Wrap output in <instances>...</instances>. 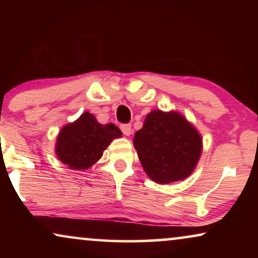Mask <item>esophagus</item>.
Returning <instances> with one entry per match:
<instances>
[{"mask_svg": "<svg viewBox=\"0 0 258 258\" xmlns=\"http://www.w3.org/2000/svg\"><path fill=\"white\" fill-rule=\"evenodd\" d=\"M122 130V133L124 134L125 136H129L130 134L133 133V129H132V124H121V126H119Z\"/></svg>", "mask_w": 258, "mask_h": 258, "instance_id": "esophagus-1", "label": "esophagus"}]
</instances>
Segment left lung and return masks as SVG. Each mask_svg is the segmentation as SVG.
Instances as JSON below:
<instances>
[{
  "label": "left lung",
  "instance_id": "8db88e82",
  "mask_svg": "<svg viewBox=\"0 0 258 258\" xmlns=\"http://www.w3.org/2000/svg\"><path fill=\"white\" fill-rule=\"evenodd\" d=\"M134 147L147 175L168 184L194 171L202 153V137L177 111L153 110L136 132Z\"/></svg>",
  "mask_w": 258,
  "mask_h": 258
}]
</instances>
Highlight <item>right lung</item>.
I'll return each instance as SVG.
<instances>
[{"label": "right lung", "mask_w": 258, "mask_h": 258, "mask_svg": "<svg viewBox=\"0 0 258 258\" xmlns=\"http://www.w3.org/2000/svg\"><path fill=\"white\" fill-rule=\"evenodd\" d=\"M121 136L118 126L101 124L87 111L61 129L55 151L58 160L70 169L86 170L100 160L112 140Z\"/></svg>", "instance_id": "obj_1"}]
</instances>
